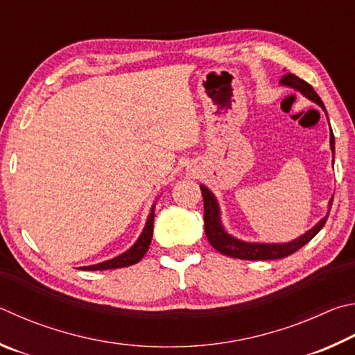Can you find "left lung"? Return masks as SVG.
<instances>
[{"label": "left lung", "instance_id": "1", "mask_svg": "<svg viewBox=\"0 0 355 355\" xmlns=\"http://www.w3.org/2000/svg\"><path fill=\"white\" fill-rule=\"evenodd\" d=\"M281 84L302 93L304 96L309 98L310 101H313L315 104H318L320 107L326 112V107L324 104H322L321 98L316 95L313 87L307 84L306 80L295 76L293 73H287L285 76H282ZM331 149L332 153L335 151V139H334L332 129H331ZM201 191H202V200H204V229H206L209 243L212 245L216 251L225 254V256L241 259V260L282 259L296 252L297 250H301V248L304 245H307L309 241L321 231L322 226L326 225L329 212H331V207H332V201H334V198L329 201V212L326 214L324 218H321L312 229H310V231L301 235V237L291 240L288 243H251V241H243V240L235 239L225 231V227L221 225L220 206L215 195L206 187V185H201Z\"/></svg>", "mask_w": 355, "mask_h": 355}]
</instances>
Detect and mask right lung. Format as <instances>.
Returning a JSON list of instances; mask_svg holds the SVG:
<instances>
[{
    "label": "right lung",
    "instance_id": "add662e5",
    "mask_svg": "<svg viewBox=\"0 0 355 355\" xmlns=\"http://www.w3.org/2000/svg\"><path fill=\"white\" fill-rule=\"evenodd\" d=\"M154 209L155 204L151 207V212L148 215L146 225L143 232L140 234L139 240L135 241L134 246H130L126 252L120 254L110 260H105V262L96 263V265H90V266H83V270L85 271H99V270H115V268H124V266H130L137 262H140L145 256L149 245H151V239H153V225H154Z\"/></svg>",
    "mask_w": 355,
    "mask_h": 355
}]
</instances>
